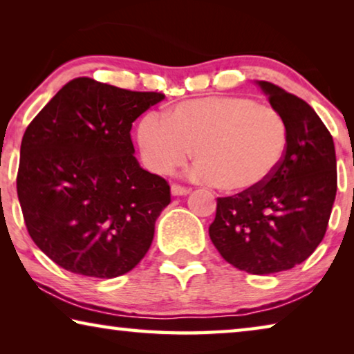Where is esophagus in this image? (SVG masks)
Wrapping results in <instances>:
<instances>
[{"instance_id": "esophagus-1", "label": "esophagus", "mask_w": 354, "mask_h": 354, "mask_svg": "<svg viewBox=\"0 0 354 354\" xmlns=\"http://www.w3.org/2000/svg\"><path fill=\"white\" fill-rule=\"evenodd\" d=\"M171 194L173 195H187V194H190V187H185V185H181V184H173Z\"/></svg>"}]
</instances>
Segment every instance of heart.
Instances as JSON below:
<instances>
[{"instance_id": "obj_1", "label": "heart", "mask_w": 354, "mask_h": 354, "mask_svg": "<svg viewBox=\"0 0 354 354\" xmlns=\"http://www.w3.org/2000/svg\"><path fill=\"white\" fill-rule=\"evenodd\" d=\"M287 139L283 115L247 97L184 101L167 115L148 113L139 124V143L153 170L170 173L195 148L196 175L231 194L267 183L283 162Z\"/></svg>"}]
</instances>
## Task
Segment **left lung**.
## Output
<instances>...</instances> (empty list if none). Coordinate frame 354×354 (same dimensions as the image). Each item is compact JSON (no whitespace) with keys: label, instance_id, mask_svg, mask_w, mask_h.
Returning <instances> with one entry per match:
<instances>
[{"label":"left lung","instance_id":"8db88e82","mask_svg":"<svg viewBox=\"0 0 354 354\" xmlns=\"http://www.w3.org/2000/svg\"><path fill=\"white\" fill-rule=\"evenodd\" d=\"M287 124V148L278 170L261 187L217 198L209 236L239 270H289L325 237L337 190L333 136L306 101L259 81Z\"/></svg>","mask_w":354,"mask_h":354}]
</instances>
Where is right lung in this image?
Returning <instances> with one entry per match:
<instances>
[{
	"instance_id": "right-lung-1",
	"label": "right lung",
	"mask_w": 354,
	"mask_h": 354,
	"mask_svg": "<svg viewBox=\"0 0 354 354\" xmlns=\"http://www.w3.org/2000/svg\"><path fill=\"white\" fill-rule=\"evenodd\" d=\"M164 98L75 77L29 123L17 194L29 236L65 270L109 279L147 254L170 185L137 162L131 128Z\"/></svg>"
}]
</instances>
